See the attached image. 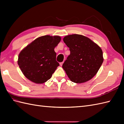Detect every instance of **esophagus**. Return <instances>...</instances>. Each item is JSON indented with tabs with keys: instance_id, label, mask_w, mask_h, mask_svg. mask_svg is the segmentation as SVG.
Listing matches in <instances>:
<instances>
[{
	"instance_id": "1",
	"label": "esophagus",
	"mask_w": 124,
	"mask_h": 124,
	"mask_svg": "<svg viewBox=\"0 0 124 124\" xmlns=\"http://www.w3.org/2000/svg\"><path fill=\"white\" fill-rule=\"evenodd\" d=\"M63 63H64V62H60V66H62V64H63Z\"/></svg>"
}]
</instances>
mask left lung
Here are the masks:
<instances>
[{"mask_svg":"<svg viewBox=\"0 0 124 124\" xmlns=\"http://www.w3.org/2000/svg\"><path fill=\"white\" fill-rule=\"evenodd\" d=\"M63 40L70 52L62 65L69 79L80 84L92 79L104 61L101 48L91 39L81 35L66 36Z\"/></svg>","mask_w":124,"mask_h":124,"instance_id":"8db88e82","label":"left lung"}]
</instances>
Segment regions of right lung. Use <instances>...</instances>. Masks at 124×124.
<instances>
[{
    "label": "right lung",
    "mask_w": 124,
    "mask_h": 124,
    "mask_svg": "<svg viewBox=\"0 0 124 124\" xmlns=\"http://www.w3.org/2000/svg\"><path fill=\"white\" fill-rule=\"evenodd\" d=\"M61 40L58 36H41L20 52L18 59L20 70L27 79L41 84L52 77L59 63L54 49Z\"/></svg>",
    "instance_id": "1"
}]
</instances>
